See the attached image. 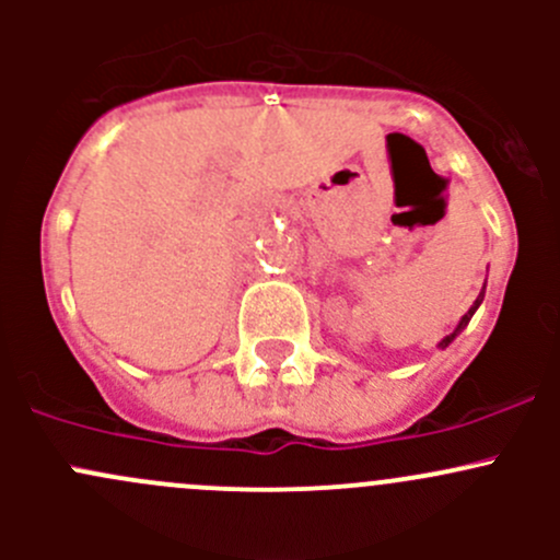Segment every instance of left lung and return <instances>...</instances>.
I'll list each match as a JSON object with an SVG mask.
<instances>
[{"label":"left lung","mask_w":560,"mask_h":560,"mask_svg":"<svg viewBox=\"0 0 560 560\" xmlns=\"http://www.w3.org/2000/svg\"><path fill=\"white\" fill-rule=\"evenodd\" d=\"M482 298H485V292H479V298H477V301H474V306H471V308H468V312H466V314H463V319H460V322H457V327H455V330H453V332H450V336H444V338H442V341H439V347H442V349H447V347H450V343H453V341H455V336H457V332H460V330H463V327H466V325H468V322H471V316H474V312H477V308H479V303H482Z\"/></svg>","instance_id":"left-lung-1"}]
</instances>
